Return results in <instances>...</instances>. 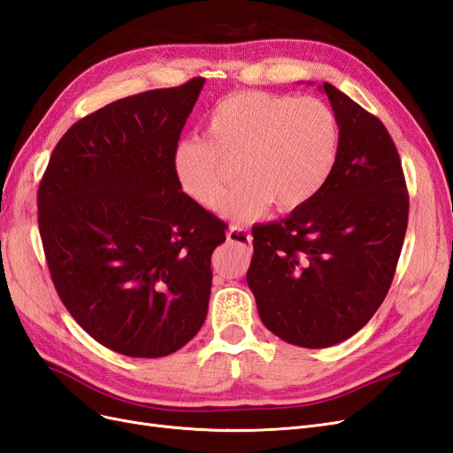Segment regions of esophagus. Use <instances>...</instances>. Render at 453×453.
<instances>
[{
    "instance_id": "esophagus-1",
    "label": "esophagus",
    "mask_w": 453,
    "mask_h": 453,
    "mask_svg": "<svg viewBox=\"0 0 453 453\" xmlns=\"http://www.w3.org/2000/svg\"><path fill=\"white\" fill-rule=\"evenodd\" d=\"M226 238L228 242H234V243H243L248 245V248H251V234L245 228L242 226H230L228 232H226Z\"/></svg>"
}]
</instances>
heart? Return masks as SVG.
Wrapping results in <instances>:
<instances>
[{"mask_svg":"<svg viewBox=\"0 0 453 453\" xmlns=\"http://www.w3.org/2000/svg\"><path fill=\"white\" fill-rule=\"evenodd\" d=\"M208 140L193 138L175 150V173L185 193L219 210L238 168L240 183L225 213L253 221L270 203L291 213L319 193L338 157L340 127L318 98L248 90L221 100L208 119Z\"/></svg>","mask_w":453,"mask_h":453,"instance_id":"obj_1","label":"heart"}]
</instances>
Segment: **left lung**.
Here are the masks:
<instances>
[{"mask_svg":"<svg viewBox=\"0 0 453 453\" xmlns=\"http://www.w3.org/2000/svg\"><path fill=\"white\" fill-rule=\"evenodd\" d=\"M340 127L323 188L281 221L253 228L248 285L265 326L300 348L353 336L386 298L408 226L401 157L383 122L325 83Z\"/></svg>","mask_w":453,"mask_h":453,"instance_id":"left-lung-1","label":"left lung"}]
</instances>
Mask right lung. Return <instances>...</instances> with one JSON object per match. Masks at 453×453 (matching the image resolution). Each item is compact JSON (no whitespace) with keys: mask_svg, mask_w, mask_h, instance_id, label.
I'll return each instance as SVG.
<instances>
[{"mask_svg":"<svg viewBox=\"0 0 453 453\" xmlns=\"http://www.w3.org/2000/svg\"><path fill=\"white\" fill-rule=\"evenodd\" d=\"M203 77L128 96L67 130L37 190L50 278L102 346L155 359L208 315L211 253L226 225L181 193L175 150Z\"/></svg>","mask_w":453,"mask_h":453,"instance_id":"1","label":"right lung"}]
</instances>
